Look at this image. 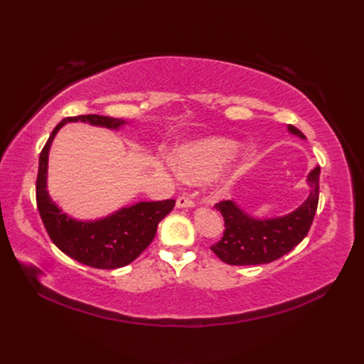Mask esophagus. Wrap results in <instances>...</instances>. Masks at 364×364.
I'll list each match as a JSON object with an SVG mask.
<instances>
[{"label":"esophagus","mask_w":364,"mask_h":364,"mask_svg":"<svg viewBox=\"0 0 364 364\" xmlns=\"http://www.w3.org/2000/svg\"><path fill=\"white\" fill-rule=\"evenodd\" d=\"M176 206L178 208H193L194 202L186 196H179L178 200H176Z\"/></svg>","instance_id":"1"}]
</instances>
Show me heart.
<instances>
[{"instance_id":"b5f03b06","label":"heart","mask_w":364,"mask_h":364,"mask_svg":"<svg viewBox=\"0 0 364 364\" xmlns=\"http://www.w3.org/2000/svg\"><path fill=\"white\" fill-rule=\"evenodd\" d=\"M238 144L226 138H209L183 146L176 155V168L186 181H200L232 159Z\"/></svg>"}]
</instances>
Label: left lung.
<instances>
[{
  "instance_id": "left-lung-1",
  "label": "left lung",
  "mask_w": 364,
  "mask_h": 364,
  "mask_svg": "<svg viewBox=\"0 0 364 364\" xmlns=\"http://www.w3.org/2000/svg\"><path fill=\"white\" fill-rule=\"evenodd\" d=\"M291 134L305 138L299 129L289 126ZM318 174L316 167L308 174L310 196L293 213L284 217L258 220L247 215L232 200L215 203L225 220L222 240L211 246L215 255L230 266H257L284 257L306 237L318 203Z\"/></svg>"
}]
</instances>
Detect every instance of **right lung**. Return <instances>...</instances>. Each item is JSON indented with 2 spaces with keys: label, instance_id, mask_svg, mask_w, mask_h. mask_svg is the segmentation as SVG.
Segmentation results:
<instances>
[{
  "label": "right lung",
  "instance_id": "add662e5",
  "mask_svg": "<svg viewBox=\"0 0 364 364\" xmlns=\"http://www.w3.org/2000/svg\"><path fill=\"white\" fill-rule=\"evenodd\" d=\"M74 121L107 129H118L126 124L121 118L91 114L63 118L54 127L39 155L36 203L42 223L53 243L70 258L94 269L112 270L124 267L147 249L155 238L159 222L171 213L176 200L139 202L94 222H80L62 213L47 191L48 151L59 129Z\"/></svg>",
  "mask_w": 364,
  "mask_h": 364
}]
</instances>
